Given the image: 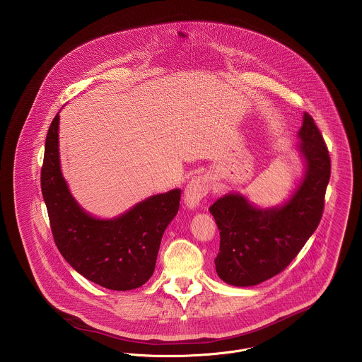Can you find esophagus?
Returning a JSON list of instances; mask_svg holds the SVG:
<instances>
[{"label": "esophagus", "instance_id": "esophagus-1", "mask_svg": "<svg viewBox=\"0 0 362 362\" xmlns=\"http://www.w3.org/2000/svg\"><path fill=\"white\" fill-rule=\"evenodd\" d=\"M211 187V180L207 175H201L192 178L184 192V204L189 210H194L199 206L202 199L207 195Z\"/></svg>", "mask_w": 362, "mask_h": 362}]
</instances>
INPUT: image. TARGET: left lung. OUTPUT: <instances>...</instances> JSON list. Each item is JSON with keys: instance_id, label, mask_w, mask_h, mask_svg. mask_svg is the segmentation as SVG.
<instances>
[{"instance_id": "1", "label": "left lung", "mask_w": 362, "mask_h": 362, "mask_svg": "<svg viewBox=\"0 0 362 362\" xmlns=\"http://www.w3.org/2000/svg\"><path fill=\"white\" fill-rule=\"evenodd\" d=\"M297 138L296 151L304 173L283 204L258 206L247 195L230 192L209 207L220 230L216 272L230 286L251 287L279 274L298 255L320 221L330 157L307 112Z\"/></svg>"}]
</instances>
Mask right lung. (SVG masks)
<instances>
[{
  "label": "right lung",
  "instance_id": "obj_1",
  "mask_svg": "<svg viewBox=\"0 0 362 362\" xmlns=\"http://www.w3.org/2000/svg\"><path fill=\"white\" fill-rule=\"evenodd\" d=\"M59 112L46 138L42 194L54 241L85 279L108 290L144 286L155 272L161 237L180 209L181 189L152 195L127 211L102 218L78 204L61 171Z\"/></svg>",
  "mask_w": 362,
  "mask_h": 362
}]
</instances>
